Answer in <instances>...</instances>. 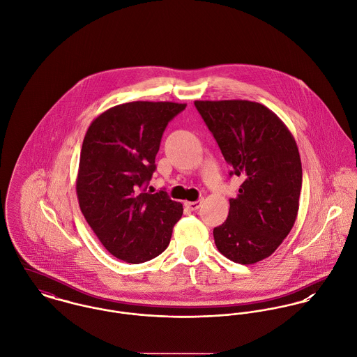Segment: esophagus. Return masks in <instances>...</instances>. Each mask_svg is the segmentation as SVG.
Returning a JSON list of instances; mask_svg holds the SVG:
<instances>
[{"instance_id": "1", "label": "esophagus", "mask_w": 357, "mask_h": 357, "mask_svg": "<svg viewBox=\"0 0 357 357\" xmlns=\"http://www.w3.org/2000/svg\"><path fill=\"white\" fill-rule=\"evenodd\" d=\"M202 204V199H198V201H186L185 202V206L189 209V211H197L198 208L201 206Z\"/></svg>"}]
</instances>
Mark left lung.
Returning <instances> with one entry per match:
<instances>
[{
    "label": "left lung",
    "instance_id": "obj_1",
    "mask_svg": "<svg viewBox=\"0 0 357 357\" xmlns=\"http://www.w3.org/2000/svg\"><path fill=\"white\" fill-rule=\"evenodd\" d=\"M201 118L242 179L227 220L213 229L219 252L239 264L271 256L298 212L303 168L297 144L267 107L246 100L195 101Z\"/></svg>",
    "mask_w": 357,
    "mask_h": 357
}]
</instances>
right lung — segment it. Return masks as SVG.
<instances>
[{"label":"right lung","mask_w":357,"mask_h":357,"mask_svg":"<svg viewBox=\"0 0 357 357\" xmlns=\"http://www.w3.org/2000/svg\"><path fill=\"white\" fill-rule=\"evenodd\" d=\"M186 104L134 101L109 108L89 126L80 151V211L104 245L139 264L162 253L183 206L165 192L146 193L162 132Z\"/></svg>","instance_id":"1"}]
</instances>
